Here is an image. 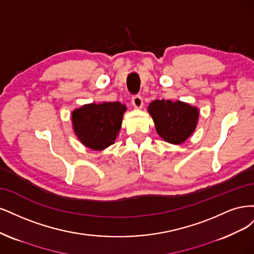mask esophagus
I'll list each match as a JSON object with an SVG mask.
<instances>
[{
	"label": "esophagus",
	"instance_id": "34e87169",
	"mask_svg": "<svg viewBox=\"0 0 254 254\" xmlns=\"http://www.w3.org/2000/svg\"><path fill=\"white\" fill-rule=\"evenodd\" d=\"M132 103L136 109H140L143 102H142V97L140 95H134L132 97Z\"/></svg>",
	"mask_w": 254,
	"mask_h": 254
}]
</instances>
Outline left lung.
Masks as SVG:
<instances>
[{"mask_svg": "<svg viewBox=\"0 0 254 254\" xmlns=\"http://www.w3.org/2000/svg\"><path fill=\"white\" fill-rule=\"evenodd\" d=\"M148 110L158 135L173 144H181L191 136L199 115L198 110L190 104L163 99L154 100Z\"/></svg>", "mask_w": 254, "mask_h": 254, "instance_id": "obj_1", "label": "left lung"}]
</instances>
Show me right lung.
Returning a JSON list of instances; mask_svg holds the SVG:
<instances>
[{
    "instance_id": "right-lung-1",
    "label": "right lung",
    "mask_w": 254,
    "mask_h": 254,
    "mask_svg": "<svg viewBox=\"0 0 254 254\" xmlns=\"http://www.w3.org/2000/svg\"><path fill=\"white\" fill-rule=\"evenodd\" d=\"M126 110L120 102L81 106L71 114L73 130L87 148L101 151L115 141Z\"/></svg>"
}]
</instances>
